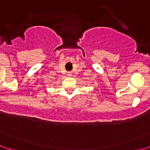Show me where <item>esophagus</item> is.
Returning a JSON list of instances; mask_svg holds the SVG:
<instances>
[{
	"instance_id": "34e87169",
	"label": "esophagus",
	"mask_w": 150,
	"mask_h": 150,
	"mask_svg": "<svg viewBox=\"0 0 150 150\" xmlns=\"http://www.w3.org/2000/svg\"><path fill=\"white\" fill-rule=\"evenodd\" d=\"M67 76H72V74H71V72H67Z\"/></svg>"
}]
</instances>
